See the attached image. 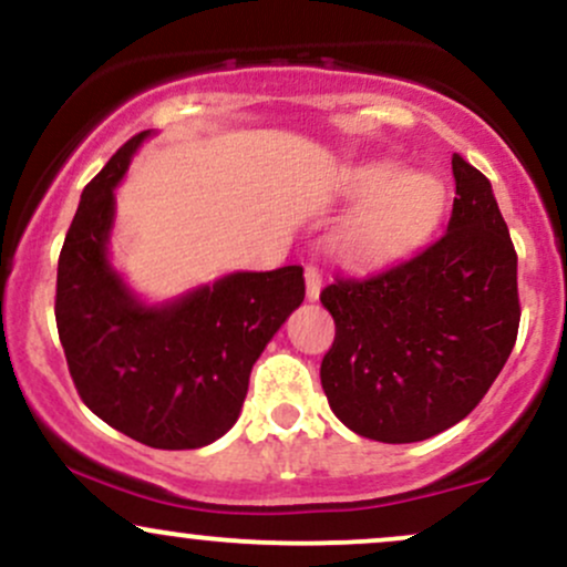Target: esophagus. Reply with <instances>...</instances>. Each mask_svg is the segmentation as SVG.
<instances>
[{
    "mask_svg": "<svg viewBox=\"0 0 567 567\" xmlns=\"http://www.w3.org/2000/svg\"><path fill=\"white\" fill-rule=\"evenodd\" d=\"M322 288V271L317 266H306V298L309 301H317L320 298Z\"/></svg>",
    "mask_w": 567,
    "mask_h": 567,
    "instance_id": "esophagus-1",
    "label": "esophagus"
}]
</instances>
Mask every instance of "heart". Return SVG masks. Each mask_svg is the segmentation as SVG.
I'll return each mask as SVG.
<instances>
[{
  "label": "heart",
  "instance_id": "b5f03b06",
  "mask_svg": "<svg viewBox=\"0 0 567 567\" xmlns=\"http://www.w3.org/2000/svg\"><path fill=\"white\" fill-rule=\"evenodd\" d=\"M362 197L333 234V250L351 266H381L405 256L432 234L445 188L429 173H400L394 162H368L347 178Z\"/></svg>",
  "mask_w": 567,
  "mask_h": 567
}]
</instances>
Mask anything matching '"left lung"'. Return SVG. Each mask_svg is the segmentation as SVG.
<instances>
[{
	"label": "left lung",
	"mask_w": 567,
	"mask_h": 567,
	"mask_svg": "<svg viewBox=\"0 0 567 567\" xmlns=\"http://www.w3.org/2000/svg\"><path fill=\"white\" fill-rule=\"evenodd\" d=\"M447 231L408 261L320 292L336 338L320 379L351 432L421 442L480 405L519 328L517 252L491 181L453 154Z\"/></svg>",
	"instance_id": "1"
}]
</instances>
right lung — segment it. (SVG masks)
<instances>
[{"label":"right lung","mask_w":567,"mask_h":567,"mask_svg":"<svg viewBox=\"0 0 567 567\" xmlns=\"http://www.w3.org/2000/svg\"><path fill=\"white\" fill-rule=\"evenodd\" d=\"M148 135H133L84 186L58 258L55 322L76 392L97 419L148 447L192 451L239 419L250 370L306 285L301 266H282L141 303L109 264V234L114 186Z\"/></svg>","instance_id":"right-lung-1"}]
</instances>
